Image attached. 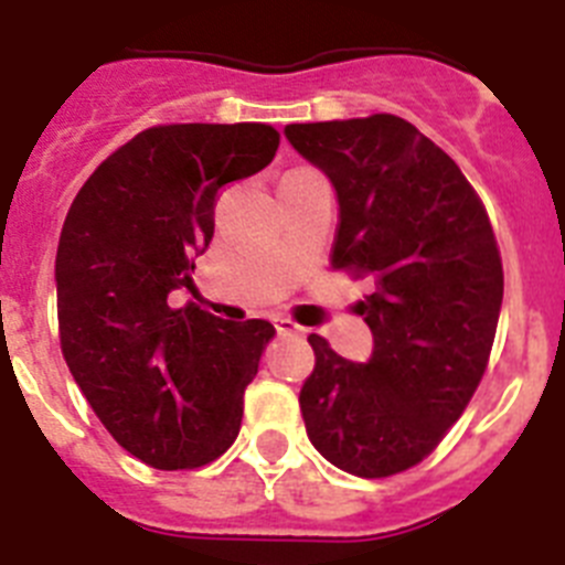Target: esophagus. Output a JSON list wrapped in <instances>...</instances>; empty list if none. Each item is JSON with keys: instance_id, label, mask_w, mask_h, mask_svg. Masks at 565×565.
Listing matches in <instances>:
<instances>
[{"instance_id": "1", "label": "esophagus", "mask_w": 565, "mask_h": 565, "mask_svg": "<svg viewBox=\"0 0 565 565\" xmlns=\"http://www.w3.org/2000/svg\"><path fill=\"white\" fill-rule=\"evenodd\" d=\"M273 324H275V333H278V335H305L307 333L305 327H298L296 321L284 319V316L273 319Z\"/></svg>"}]
</instances>
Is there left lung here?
Segmentation results:
<instances>
[{
    "label": "left lung",
    "instance_id": "obj_1",
    "mask_svg": "<svg viewBox=\"0 0 565 565\" xmlns=\"http://www.w3.org/2000/svg\"><path fill=\"white\" fill-rule=\"evenodd\" d=\"M284 137L335 189L333 267L376 278L359 305L367 362L307 339V436L341 471L391 477L434 451L486 373L502 307L494 230L459 166L402 117L292 122Z\"/></svg>",
    "mask_w": 565,
    "mask_h": 565
}]
</instances>
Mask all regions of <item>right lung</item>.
<instances>
[{
    "label": "right lung",
    "mask_w": 565,
    "mask_h": 565,
    "mask_svg": "<svg viewBox=\"0 0 565 565\" xmlns=\"http://www.w3.org/2000/svg\"><path fill=\"white\" fill-rule=\"evenodd\" d=\"M278 149L264 122L146 129L97 166L56 246L68 371L108 434L160 471L206 466L235 443L244 391L275 327L174 310L215 235L217 189Z\"/></svg>",
    "instance_id": "add662e5"
}]
</instances>
